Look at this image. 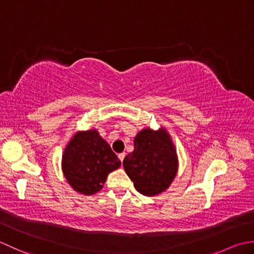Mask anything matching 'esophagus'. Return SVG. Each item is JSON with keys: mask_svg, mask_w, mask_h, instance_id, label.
<instances>
[{"mask_svg": "<svg viewBox=\"0 0 254 254\" xmlns=\"http://www.w3.org/2000/svg\"><path fill=\"white\" fill-rule=\"evenodd\" d=\"M118 157H119V159L121 160V163L123 161V159H124V157H126V153H120L118 155Z\"/></svg>", "mask_w": 254, "mask_h": 254, "instance_id": "1", "label": "esophagus"}]
</instances>
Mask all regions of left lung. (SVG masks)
Returning <instances> with one entry per match:
<instances>
[{"label": "left lung", "instance_id": "8db88e82", "mask_svg": "<svg viewBox=\"0 0 254 254\" xmlns=\"http://www.w3.org/2000/svg\"><path fill=\"white\" fill-rule=\"evenodd\" d=\"M123 167L136 190L147 196L164 192L175 179L178 158L165 128H144L134 138V150L123 159Z\"/></svg>", "mask_w": 254, "mask_h": 254}]
</instances>
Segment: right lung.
I'll return each mask as SVG.
<instances>
[{"mask_svg": "<svg viewBox=\"0 0 254 254\" xmlns=\"http://www.w3.org/2000/svg\"><path fill=\"white\" fill-rule=\"evenodd\" d=\"M120 166L121 161L96 130L75 134L62 156L64 177L75 191L86 195L100 191L108 175Z\"/></svg>", "mask_w": 254, "mask_h": 254, "instance_id": "add662e5", "label": "right lung"}]
</instances>
